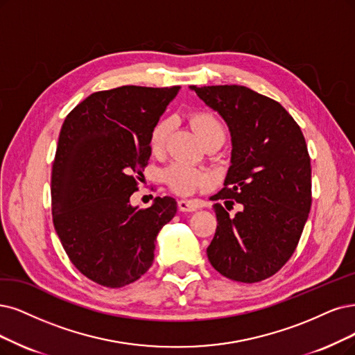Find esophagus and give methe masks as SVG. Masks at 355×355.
<instances>
[{
	"mask_svg": "<svg viewBox=\"0 0 355 355\" xmlns=\"http://www.w3.org/2000/svg\"><path fill=\"white\" fill-rule=\"evenodd\" d=\"M200 207V203L198 200H178V209L180 212H194Z\"/></svg>",
	"mask_w": 355,
	"mask_h": 355,
	"instance_id": "34e87169",
	"label": "esophagus"
}]
</instances>
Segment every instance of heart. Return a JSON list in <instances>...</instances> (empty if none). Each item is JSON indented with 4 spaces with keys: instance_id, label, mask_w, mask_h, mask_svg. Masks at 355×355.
I'll return each instance as SVG.
<instances>
[{
    "instance_id": "heart-1",
    "label": "heart",
    "mask_w": 355,
    "mask_h": 355,
    "mask_svg": "<svg viewBox=\"0 0 355 355\" xmlns=\"http://www.w3.org/2000/svg\"><path fill=\"white\" fill-rule=\"evenodd\" d=\"M190 124L203 144L220 141L224 143L227 127L222 118L211 110H199L190 114ZM173 130V121L162 118L157 121L150 133V149L153 153H162L166 140ZM164 180L169 189L178 194H190L196 190L207 187L212 182L211 174L206 171L191 166L186 162H175L164 171Z\"/></svg>"
}]
</instances>
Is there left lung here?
I'll return each mask as SVG.
<instances>
[{
    "label": "left lung",
    "instance_id": "left-lung-1",
    "mask_svg": "<svg viewBox=\"0 0 355 355\" xmlns=\"http://www.w3.org/2000/svg\"><path fill=\"white\" fill-rule=\"evenodd\" d=\"M191 89L227 121L232 140L224 189L211 198L218 225L207 259L232 281L268 279L295 252L309 218L311 165L306 139L279 102L245 86ZM235 202L242 211L230 217Z\"/></svg>",
    "mask_w": 355,
    "mask_h": 355
}]
</instances>
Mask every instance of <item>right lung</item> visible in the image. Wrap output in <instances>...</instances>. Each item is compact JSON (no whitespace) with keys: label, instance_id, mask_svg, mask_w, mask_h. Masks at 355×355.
<instances>
[{"label":"right lung","instance_id":"1","mask_svg":"<svg viewBox=\"0 0 355 355\" xmlns=\"http://www.w3.org/2000/svg\"><path fill=\"white\" fill-rule=\"evenodd\" d=\"M180 86L95 92L62 123L51 175L52 220L71 263L107 288L137 281L177 202L130 205L150 156V133Z\"/></svg>","mask_w":355,"mask_h":355}]
</instances>
